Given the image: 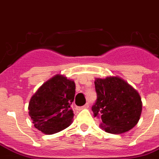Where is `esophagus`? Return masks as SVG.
I'll use <instances>...</instances> for the list:
<instances>
[{
	"label": "esophagus",
	"instance_id": "34e87169",
	"mask_svg": "<svg viewBox=\"0 0 159 159\" xmlns=\"http://www.w3.org/2000/svg\"><path fill=\"white\" fill-rule=\"evenodd\" d=\"M88 107H89V104H88V103H87V104L86 105H84V106H81V107H78V110H82V109H87V108H88Z\"/></svg>",
	"mask_w": 159,
	"mask_h": 159
}]
</instances>
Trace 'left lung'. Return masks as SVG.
Masks as SVG:
<instances>
[{
  "instance_id": "obj_1",
  "label": "left lung",
  "mask_w": 159,
  "mask_h": 159,
  "mask_svg": "<svg viewBox=\"0 0 159 159\" xmlns=\"http://www.w3.org/2000/svg\"><path fill=\"white\" fill-rule=\"evenodd\" d=\"M95 88L97 97L92 110L106 132L118 134L136 125L142 111L136 90L118 77L96 78Z\"/></svg>"
}]
</instances>
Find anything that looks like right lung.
Wrapping results in <instances>:
<instances>
[{
    "label": "right lung",
    "instance_id": "obj_1",
    "mask_svg": "<svg viewBox=\"0 0 159 159\" xmlns=\"http://www.w3.org/2000/svg\"><path fill=\"white\" fill-rule=\"evenodd\" d=\"M75 88L73 81L59 74L43 83L29 103V115L34 127L46 134L67 128L73 120L71 105Z\"/></svg>",
    "mask_w": 159,
    "mask_h": 159
}]
</instances>
